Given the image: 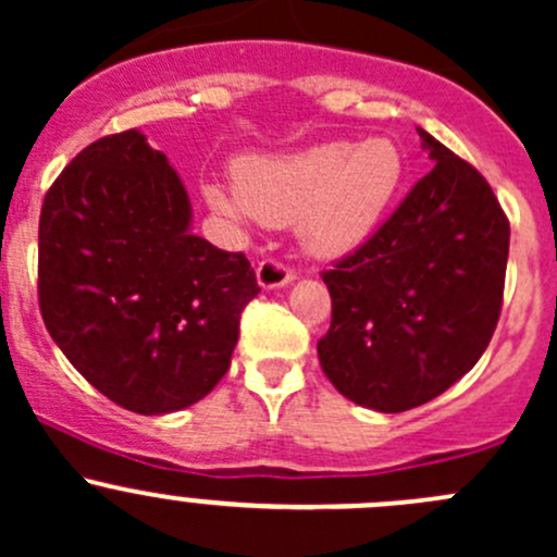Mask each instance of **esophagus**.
<instances>
[{
    "label": "esophagus",
    "instance_id": "esophagus-1",
    "mask_svg": "<svg viewBox=\"0 0 557 557\" xmlns=\"http://www.w3.org/2000/svg\"><path fill=\"white\" fill-rule=\"evenodd\" d=\"M256 280H258V285H261L263 290L285 288V285H288V283H294V272H290L288 267H283V263H277V261H272V258H267V261L258 263Z\"/></svg>",
    "mask_w": 557,
    "mask_h": 557
}]
</instances>
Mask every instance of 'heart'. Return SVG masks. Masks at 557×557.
I'll list each match as a JSON object with an SVG mask.
<instances>
[{"mask_svg":"<svg viewBox=\"0 0 557 557\" xmlns=\"http://www.w3.org/2000/svg\"><path fill=\"white\" fill-rule=\"evenodd\" d=\"M409 174L396 137L377 134L350 145L320 143L283 156H245L234 185H205V199L234 221L296 226L314 258H339L380 228Z\"/></svg>","mask_w":557,"mask_h":557,"instance_id":"heart-1","label":"heart"}]
</instances>
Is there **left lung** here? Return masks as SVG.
Here are the masks:
<instances>
[{
    "label": "left lung",
    "instance_id": "8db88e82",
    "mask_svg": "<svg viewBox=\"0 0 557 557\" xmlns=\"http://www.w3.org/2000/svg\"><path fill=\"white\" fill-rule=\"evenodd\" d=\"M434 170L380 232L323 272L331 385L374 412H407L474 369L502 314L509 221L491 185L418 126Z\"/></svg>",
    "mask_w": 557,
    "mask_h": 557
}]
</instances>
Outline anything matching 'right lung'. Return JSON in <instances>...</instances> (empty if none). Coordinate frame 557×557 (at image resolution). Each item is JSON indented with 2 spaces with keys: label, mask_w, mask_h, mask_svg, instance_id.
Instances as JSON below:
<instances>
[{
  "label": "right lung",
  "mask_w": 557,
  "mask_h": 557,
  "mask_svg": "<svg viewBox=\"0 0 557 557\" xmlns=\"http://www.w3.org/2000/svg\"><path fill=\"white\" fill-rule=\"evenodd\" d=\"M180 174L137 128L97 139L39 215V310L66 361L117 407L170 414L232 363L258 296L243 252L190 232Z\"/></svg>",
  "instance_id": "1"
}]
</instances>
